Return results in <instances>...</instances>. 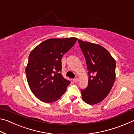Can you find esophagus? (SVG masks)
I'll return each instance as SVG.
<instances>
[{
  "mask_svg": "<svg viewBox=\"0 0 134 134\" xmlns=\"http://www.w3.org/2000/svg\"><path fill=\"white\" fill-rule=\"evenodd\" d=\"M73 81L74 83H77L78 82V79L77 78H74L73 79Z\"/></svg>",
  "mask_w": 134,
  "mask_h": 134,
  "instance_id": "1",
  "label": "esophagus"
}]
</instances>
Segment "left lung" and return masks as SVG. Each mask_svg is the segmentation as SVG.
<instances>
[{"label":"left lung","mask_w":134,"mask_h":134,"mask_svg":"<svg viewBox=\"0 0 134 134\" xmlns=\"http://www.w3.org/2000/svg\"><path fill=\"white\" fill-rule=\"evenodd\" d=\"M87 66L89 81L86 89L81 90L83 101L93 105L108 96L114 84L116 62L109 51L99 44L79 40Z\"/></svg>","instance_id":"left-lung-1"}]
</instances>
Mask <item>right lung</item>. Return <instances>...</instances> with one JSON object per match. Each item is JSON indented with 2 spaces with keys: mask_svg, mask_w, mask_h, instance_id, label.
Listing matches in <instances>:
<instances>
[{
  "mask_svg": "<svg viewBox=\"0 0 134 134\" xmlns=\"http://www.w3.org/2000/svg\"><path fill=\"white\" fill-rule=\"evenodd\" d=\"M77 38H50L35 47L25 68L27 81L33 94L45 103L57 100L64 93L69 81L63 77V55L75 44Z\"/></svg>",
  "mask_w": 134,
  "mask_h": 134,
  "instance_id": "right-lung-1",
  "label": "right lung"
}]
</instances>
